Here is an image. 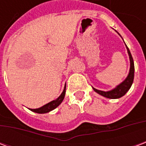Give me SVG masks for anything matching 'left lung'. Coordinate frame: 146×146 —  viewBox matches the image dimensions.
Wrapping results in <instances>:
<instances>
[{"instance_id": "8db88e82", "label": "left lung", "mask_w": 146, "mask_h": 146, "mask_svg": "<svg viewBox=\"0 0 146 146\" xmlns=\"http://www.w3.org/2000/svg\"><path fill=\"white\" fill-rule=\"evenodd\" d=\"M127 49V52H128L129 58H130V62H131V68H130V72L127 77L126 78V80L122 82L119 85L116 87V88H114L112 91L110 92H102V91H99L93 88L94 91L95 92L98 93L99 95L104 96L106 98H119L120 97H122L125 95L126 93L127 92L130 88L131 87L132 83L134 80V76H135V66H134V60L133 58L131 56V54L130 52L129 48H127V46L126 45Z\"/></svg>"}]
</instances>
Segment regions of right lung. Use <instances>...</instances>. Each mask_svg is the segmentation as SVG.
Segmentation results:
<instances>
[{
    "mask_svg": "<svg viewBox=\"0 0 146 146\" xmlns=\"http://www.w3.org/2000/svg\"><path fill=\"white\" fill-rule=\"evenodd\" d=\"M65 94H66V86H65V88H64V90L62 93L61 94V95L57 98V99H55L54 101L51 102H49L48 104L44 105V106H43L42 107L38 108V109H30L31 111H33L34 113H48V112H50L51 110H54L55 108L58 107L59 105L62 103V102L63 101L64 97H65Z\"/></svg>",
    "mask_w": 146,
    "mask_h": 146,
    "instance_id": "right-lung-1",
    "label": "right lung"
}]
</instances>
